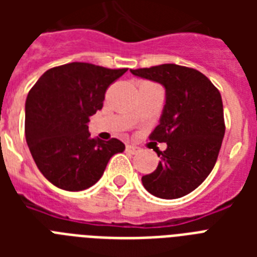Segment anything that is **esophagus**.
Here are the masks:
<instances>
[{"label": "esophagus", "mask_w": 257, "mask_h": 257, "mask_svg": "<svg viewBox=\"0 0 257 257\" xmlns=\"http://www.w3.org/2000/svg\"><path fill=\"white\" fill-rule=\"evenodd\" d=\"M125 151L128 153H132V155H136V153L140 152V148L136 147V145H126V147H125Z\"/></svg>", "instance_id": "1"}]
</instances>
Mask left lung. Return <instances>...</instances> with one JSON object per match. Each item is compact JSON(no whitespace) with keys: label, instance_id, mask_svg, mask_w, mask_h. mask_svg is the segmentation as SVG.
<instances>
[{"label":"left lung","instance_id":"1","mask_svg":"<svg viewBox=\"0 0 257 257\" xmlns=\"http://www.w3.org/2000/svg\"><path fill=\"white\" fill-rule=\"evenodd\" d=\"M131 73L165 89V105L151 139L167 143V149L157 152L160 163L156 171L141 177L143 185L160 199L183 197L195 191L216 164L225 133L221 94L199 70L176 64Z\"/></svg>","mask_w":257,"mask_h":257}]
</instances>
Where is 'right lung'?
<instances>
[{
	"instance_id": "obj_1",
	"label": "right lung",
	"mask_w": 257,
	"mask_h": 257,
	"mask_svg": "<svg viewBox=\"0 0 257 257\" xmlns=\"http://www.w3.org/2000/svg\"><path fill=\"white\" fill-rule=\"evenodd\" d=\"M128 69L70 62L46 70L28 93L25 137L44 177L60 189H88L125 145L92 139L89 117L102 109L105 92Z\"/></svg>"
}]
</instances>
